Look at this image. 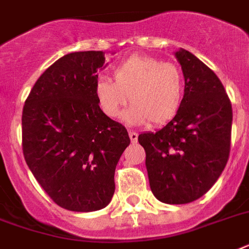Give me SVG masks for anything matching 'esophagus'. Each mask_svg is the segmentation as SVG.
Returning a JSON list of instances; mask_svg holds the SVG:
<instances>
[{
  "instance_id": "34e87169",
  "label": "esophagus",
  "mask_w": 249,
  "mask_h": 249,
  "mask_svg": "<svg viewBox=\"0 0 249 249\" xmlns=\"http://www.w3.org/2000/svg\"><path fill=\"white\" fill-rule=\"evenodd\" d=\"M129 138H130L131 143H137V141H138V134L135 131L130 130L129 131Z\"/></svg>"
}]
</instances>
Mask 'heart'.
<instances>
[{
	"instance_id": "obj_1",
	"label": "heart",
	"mask_w": 249,
	"mask_h": 249,
	"mask_svg": "<svg viewBox=\"0 0 249 249\" xmlns=\"http://www.w3.org/2000/svg\"><path fill=\"white\" fill-rule=\"evenodd\" d=\"M97 104L111 119L119 118L129 98L133 106L125 114L131 124H167L180 110L184 98L183 72L175 64L144 54H133L114 69V80L97 79Z\"/></svg>"
}]
</instances>
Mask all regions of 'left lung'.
I'll return each mask as SVG.
<instances>
[{
  "instance_id": "left-lung-1",
  "label": "left lung",
  "mask_w": 249,
  "mask_h": 249,
  "mask_svg": "<svg viewBox=\"0 0 249 249\" xmlns=\"http://www.w3.org/2000/svg\"><path fill=\"white\" fill-rule=\"evenodd\" d=\"M184 75L183 105L156 133L139 134L153 196L169 205L189 203L207 193L230 153L231 104L215 72L193 53L175 52Z\"/></svg>"
}]
</instances>
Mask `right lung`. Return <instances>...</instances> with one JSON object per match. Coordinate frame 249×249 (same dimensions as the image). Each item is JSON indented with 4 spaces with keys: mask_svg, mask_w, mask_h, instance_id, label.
<instances>
[{
    "mask_svg": "<svg viewBox=\"0 0 249 249\" xmlns=\"http://www.w3.org/2000/svg\"><path fill=\"white\" fill-rule=\"evenodd\" d=\"M105 52L65 54L38 78L21 116L23 153L40 187L62 209L97 211L110 203L128 131L97 104Z\"/></svg>",
    "mask_w": 249,
    "mask_h": 249,
    "instance_id": "1",
    "label": "right lung"
}]
</instances>
